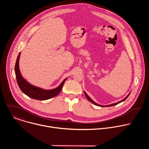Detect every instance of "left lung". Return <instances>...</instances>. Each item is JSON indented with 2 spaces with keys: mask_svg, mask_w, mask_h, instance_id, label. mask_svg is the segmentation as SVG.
Wrapping results in <instances>:
<instances>
[{
  "mask_svg": "<svg viewBox=\"0 0 149 149\" xmlns=\"http://www.w3.org/2000/svg\"><path fill=\"white\" fill-rule=\"evenodd\" d=\"M84 94H85V95H86V97L87 98V99L88 100V101H90L91 102H92L93 104H94V105H97V106H100V107H110V106H114V105H117V104H119V103H120V102H123V101H124V100H125L127 98V97H128L129 96V95L130 94V93H130L128 95H127V96H126V97H125L123 100H121V101H118V102H116V103H114V104H110V105H100V104H97V103H96L95 102H94L87 94V93L85 92V91H84Z\"/></svg>",
  "mask_w": 149,
  "mask_h": 149,
  "instance_id": "8db88e82",
  "label": "left lung"
}]
</instances>
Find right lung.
<instances>
[{"mask_svg": "<svg viewBox=\"0 0 149 149\" xmlns=\"http://www.w3.org/2000/svg\"><path fill=\"white\" fill-rule=\"evenodd\" d=\"M20 55V52L19 54L16 59L15 67V72L17 84L21 91L28 97L38 100H46L56 96L61 92L63 84H64L67 78L63 80L58 87L52 90H44L43 88L34 86L28 82L22 77L20 73L19 65Z\"/></svg>", "mask_w": 149, "mask_h": 149, "instance_id": "add662e5", "label": "right lung"}]
</instances>
